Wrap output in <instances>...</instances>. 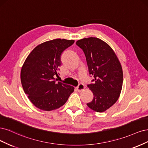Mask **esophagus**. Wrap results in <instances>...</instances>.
Returning <instances> with one entry per match:
<instances>
[{"label": "esophagus", "mask_w": 148, "mask_h": 148, "mask_svg": "<svg viewBox=\"0 0 148 148\" xmlns=\"http://www.w3.org/2000/svg\"><path fill=\"white\" fill-rule=\"evenodd\" d=\"M76 89H77V92H82V90H84L85 89V87H84V85L83 84H80L79 85L78 87H76Z\"/></svg>", "instance_id": "obj_1"}]
</instances>
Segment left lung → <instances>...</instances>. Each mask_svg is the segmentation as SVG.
Returning <instances> with one entry per match:
<instances>
[{
    "mask_svg": "<svg viewBox=\"0 0 148 148\" xmlns=\"http://www.w3.org/2000/svg\"><path fill=\"white\" fill-rule=\"evenodd\" d=\"M84 52L93 84L88 87L93 94L87 105L92 110L103 112L117 101L123 84L121 64L112 49L97 37L84 38L76 42Z\"/></svg>",
    "mask_w": 148,
    "mask_h": 148,
    "instance_id": "left-lung-1",
    "label": "left lung"
}]
</instances>
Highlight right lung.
<instances>
[{
    "mask_svg": "<svg viewBox=\"0 0 148 148\" xmlns=\"http://www.w3.org/2000/svg\"><path fill=\"white\" fill-rule=\"evenodd\" d=\"M74 40L56 39L38 45L24 62L21 82L24 92L34 105L50 111L66 103L74 87L56 82L55 77L61 66V55L72 45Z\"/></svg>",
    "mask_w": 148,
    "mask_h": 148,
    "instance_id": "obj_1",
    "label": "right lung"
}]
</instances>
